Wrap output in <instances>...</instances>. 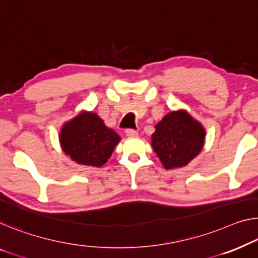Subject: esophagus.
Here are the masks:
<instances>
[{
    "instance_id": "obj_1",
    "label": "esophagus",
    "mask_w": 258,
    "mask_h": 258,
    "mask_svg": "<svg viewBox=\"0 0 258 258\" xmlns=\"http://www.w3.org/2000/svg\"><path fill=\"white\" fill-rule=\"evenodd\" d=\"M125 134L126 136H127L128 138H136V137H138V132L136 130H132V128H128V130H126L125 131Z\"/></svg>"
}]
</instances>
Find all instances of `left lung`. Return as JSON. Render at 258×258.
<instances>
[{
	"mask_svg": "<svg viewBox=\"0 0 258 258\" xmlns=\"http://www.w3.org/2000/svg\"><path fill=\"white\" fill-rule=\"evenodd\" d=\"M206 131L186 110L170 111L155 125L152 147L166 169L189 164L205 145Z\"/></svg>",
	"mask_w": 258,
	"mask_h": 258,
	"instance_id": "1",
	"label": "left lung"
}]
</instances>
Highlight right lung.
<instances>
[{
	"label": "right lung",
	"mask_w": 258,
	"mask_h": 258,
	"mask_svg": "<svg viewBox=\"0 0 258 258\" xmlns=\"http://www.w3.org/2000/svg\"><path fill=\"white\" fill-rule=\"evenodd\" d=\"M63 153L76 163L99 168L107 162L120 137L92 111H81L62 125L59 134Z\"/></svg>",
	"instance_id": "add662e5"
}]
</instances>
